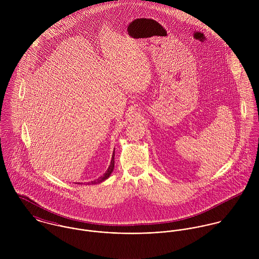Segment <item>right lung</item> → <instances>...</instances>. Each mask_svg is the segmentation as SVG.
Instances as JSON below:
<instances>
[{
  "label": "right lung",
  "mask_w": 259,
  "mask_h": 259,
  "mask_svg": "<svg viewBox=\"0 0 259 259\" xmlns=\"http://www.w3.org/2000/svg\"><path fill=\"white\" fill-rule=\"evenodd\" d=\"M113 167H114V150H113V153H112V156H111V164H110L108 170H107L101 178H99L98 180L93 181V182H91V184H90V183H89V184H90V185H97V184L103 183L104 181H106V180L111 176V174L112 172V170H113ZM79 185H80V184H79Z\"/></svg>",
  "instance_id": "add662e5"
}]
</instances>
